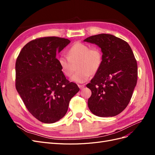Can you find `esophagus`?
Wrapping results in <instances>:
<instances>
[{"instance_id": "esophagus-1", "label": "esophagus", "mask_w": 155, "mask_h": 155, "mask_svg": "<svg viewBox=\"0 0 155 155\" xmlns=\"http://www.w3.org/2000/svg\"><path fill=\"white\" fill-rule=\"evenodd\" d=\"M78 87L80 89H82V88L85 87V85H78Z\"/></svg>"}]
</instances>
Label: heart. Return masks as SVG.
Instances as JSON below:
<instances>
[{"mask_svg":"<svg viewBox=\"0 0 155 155\" xmlns=\"http://www.w3.org/2000/svg\"><path fill=\"white\" fill-rule=\"evenodd\" d=\"M103 54L97 47L91 48L82 43L74 44L67 51V56L61 55L58 58V64L62 73L70 76L76 65L78 71L70 78L75 83H82L90 78L91 74H96L101 66Z\"/></svg>","mask_w":155,"mask_h":155,"instance_id":"obj_1","label":"heart"}]
</instances>
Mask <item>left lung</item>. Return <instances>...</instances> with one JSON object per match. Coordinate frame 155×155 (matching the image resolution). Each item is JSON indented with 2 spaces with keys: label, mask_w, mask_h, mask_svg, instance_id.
<instances>
[{
  "label": "left lung",
  "mask_w": 155,
  "mask_h": 155,
  "mask_svg": "<svg viewBox=\"0 0 155 155\" xmlns=\"http://www.w3.org/2000/svg\"><path fill=\"white\" fill-rule=\"evenodd\" d=\"M84 41L96 45L103 53L99 71L87 85L92 91L89 109L100 117L118 115L128 105L137 85L138 67L132 49L110 34L92 35Z\"/></svg>",
  "instance_id": "left-lung-1"
}]
</instances>
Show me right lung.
I'll return each mask as SVG.
<instances>
[{"mask_svg": "<svg viewBox=\"0 0 155 155\" xmlns=\"http://www.w3.org/2000/svg\"><path fill=\"white\" fill-rule=\"evenodd\" d=\"M70 43L58 37H46L28 43L15 63V87L27 109L35 118L52 124L66 114L71 98L79 88L69 82L56 58Z\"/></svg>", "mask_w": 155, "mask_h": 155, "instance_id": "add662e5", "label": "right lung"}]
</instances>
